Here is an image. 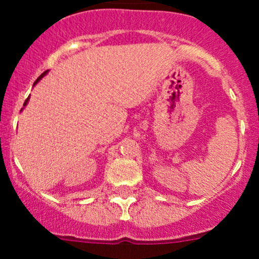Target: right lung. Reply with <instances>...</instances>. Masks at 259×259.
<instances>
[{"instance_id": "1", "label": "right lung", "mask_w": 259, "mask_h": 259, "mask_svg": "<svg viewBox=\"0 0 259 259\" xmlns=\"http://www.w3.org/2000/svg\"><path fill=\"white\" fill-rule=\"evenodd\" d=\"M45 74H46V71H45V72H44V74H42V75H40V77H38V79L35 81V83H37V81H40V79H41V77H44V76H45ZM27 101H28V98H27V99H26V100H25V104H23V105H26V104H27Z\"/></svg>"}]
</instances>
